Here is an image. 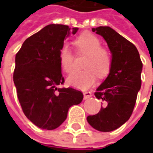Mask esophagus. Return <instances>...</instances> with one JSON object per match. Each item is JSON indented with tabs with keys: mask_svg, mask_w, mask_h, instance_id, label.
<instances>
[{
	"mask_svg": "<svg viewBox=\"0 0 153 153\" xmlns=\"http://www.w3.org/2000/svg\"><path fill=\"white\" fill-rule=\"evenodd\" d=\"M92 97V93L91 92H84L83 93V98L84 99H88Z\"/></svg>",
	"mask_w": 153,
	"mask_h": 153,
	"instance_id": "obj_1",
	"label": "esophagus"
}]
</instances>
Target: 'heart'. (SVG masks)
Segmentation results:
<instances>
[{"label":"heart","instance_id":"heart-1","mask_svg":"<svg viewBox=\"0 0 153 153\" xmlns=\"http://www.w3.org/2000/svg\"><path fill=\"white\" fill-rule=\"evenodd\" d=\"M74 45L80 53H86L84 68L86 70L74 71L67 78L70 86L85 90L93 86L97 77H105L112 66V56L109 51L101 47V42L95 35L85 32L74 40ZM60 67L65 73L74 69V55L67 45L63 46L59 53Z\"/></svg>","mask_w":153,"mask_h":153}]
</instances>
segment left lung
<instances>
[{
  "label": "left lung",
  "instance_id": "8db88e82",
  "mask_svg": "<svg viewBox=\"0 0 153 153\" xmlns=\"http://www.w3.org/2000/svg\"><path fill=\"white\" fill-rule=\"evenodd\" d=\"M92 30L106 42L112 56V66L94 93L105 106L96 115H88L87 120L98 131L111 132L124 125L131 116L141 88L143 64L134 45L114 29L100 26Z\"/></svg>",
  "mask_w": 153,
  "mask_h": 153
}]
</instances>
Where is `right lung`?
I'll list each match as a JSON object with an SVG mask.
<instances>
[{"label":"right lung","instance_id":"right-lung-1","mask_svg":"<svg viewBox=\"0 0 153 153\" xmlns=\"http://www.w3.org/2000/svg\"><path fill=\"white\" fill-rule=\"evenodd\" d=\"M63 25H49L25 41L15 56L13 79L26 117L38 128L51 130L67 118L70 106L79 104L83 93L58 88L65 82L59 53L65 38L75 34Z\"/></svg>","mask_w":153,"mask_h":153}]
</instances>
